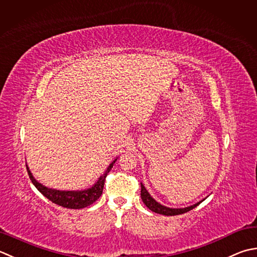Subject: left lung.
I'll use <instances>...</instances> for the list:
<instances>
[{"mask_svg": "<svg viewBox=\"0 0 257 257\" xmlns=\"http://www.w3.org/2000/svg\"><path fill=\"white\" fill-rule=\"evenodd\" d=\"M140 195H142V199L144 204L147 206V207L153 210V212L157 213V214H162V215H166V216H175V215H179V214H184V213H187L189 212L190 209L195 208L196 206H198L200 203L195 204L193 206H189V207H186V208H179V209H176V208H168V207H165V206L158 204L156 200L152 197V196L149 195V193L146 190V188L144 187V185L142 184V192H140Z\"/></svg>", "mask_w": 257, "mask_h": 257, "instance_id": "8db88e82", "label": "left lung"}]
</instances>
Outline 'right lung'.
Returning a JSON list of instances; mask_svg holds the SVG:
<instances>
[{
	"instance_id": "add662e5",
	"label": "right lung",
	"mask_w": 257,
	"mask_h": 257,
	"mask_svg": "<svg viewBox=\"0 0 257 257\" xmlns=\"http://www.w3.org/2000/svg\"><path fill=\"white\" fill-rule=\"evenodd\" d=\"M114 163L115 160L110 164L107 170H105V173L99 178L98 182L95 183L91 188L85 189V190H79V192H62V190H55V189L45 187V186L38 183L37 180L33 178V176L28 167L27 169H28V174H29L30 179H31V182L33 183L35 187L38 188L39 192L44 196V197H47L49 200H51V202L54 204L62 206V207L80 209L93 204L95 200L101 196L105 177H107V175L113 167Z\"/></svg>"
}]
</instances>
